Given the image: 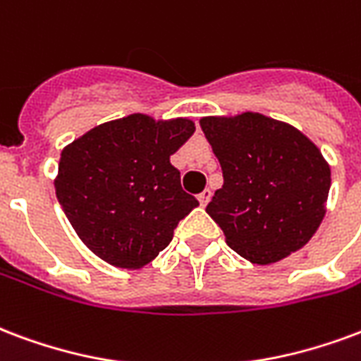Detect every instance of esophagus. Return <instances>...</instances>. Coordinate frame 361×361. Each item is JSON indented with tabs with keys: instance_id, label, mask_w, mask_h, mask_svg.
Masks as SVG:
<instances>
[{
	"instance_id": "obj_1",
	"label": "esophagus",
	"mask_w": 361,
	"mask_h": 361,
	"mask_svg": "<svg viewBox=\"0 0 361 361\" xmlns=\"http://www.w3.org/2000/svg\"><path fill=\"white\" fill-rule=\"evenodd\" d=\"M210 197H212V191H210V189H204L202 193H199V202H201V207H207L208 201H210Z\"/></svg>"
}]
</instances>
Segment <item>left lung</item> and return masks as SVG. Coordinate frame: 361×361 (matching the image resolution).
<instances>
[{
	"label": "left lung",
	"mask_w": 361,
	"mask_h": 361,
	"mask_svg": "<svg viewBox=\"0 0 361 361\" xmlns=\"http://www.w3.org/2000/svg\"><path fill=\"white\" fill-rule=\"evenodd\" d=\"M224 185L207 212L237 255L271 264L302 248L325 216L329 164L296 128L258 113L201 120Z\"/></svg>",
	"instance_id": "left-lung-1"
}]
</instances>
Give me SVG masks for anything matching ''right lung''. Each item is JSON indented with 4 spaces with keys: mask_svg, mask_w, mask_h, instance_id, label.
I'll use <instances>...</instances> for the list:
<instances>
[{
    "mask_svg": "<svg viewBox=\"0 0 361 361\" xmlns=\"http://www.w3.org/2000/svg\"><path fill=\"white\" fill-rule=\"evenodd\" d=\"M193 132L188 118L130 114L93 128L61 153L59 204L93 255L137 269L170 245L176 226L199 204L170 164Z\"/></svg>",
    "mask_w": 361,
    "mask_h": 361,
    "instance_id": "add662e5",
    "label": "right lung"
}]
</instances>
